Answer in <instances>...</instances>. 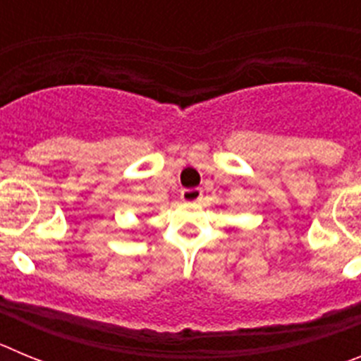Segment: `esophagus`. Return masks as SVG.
<instances>
[{
  "label": "esophagus",
  "instance_id": "1",
  "mask_svg": "<svg viewBox=\"0 0 361 361\" xmlns=\"http://www.w3.org/2000/svg\"><path fill=\"white\" fill-rule=\"evenodd\" d=\"M202 197V190L200 188H190V190H183L180 193V199L186 200V202H197Z\"/></svg>",
  "mask_w": 361,
  "mask_h": 361
}]
</instances>
